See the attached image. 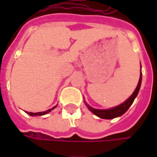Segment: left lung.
Returning <instances> with one entry per match:
<instances>
[{"instance_id":"left-lung-1","label":"left lung","mask_w":157,"mask_h":157,"mask_svg":"<svg viewBox=\"0 0 157 157\" xmlns=\"http://www.w3.org/2000/svg\"><path fill=\"white\" fill-rule=\"evenodd\" d=\"M141 83H142V71H141V74H140V79H139L138 85L136 86L135 92L124 103H122L121 105H119L118 106H115L113 108L106 109V110H100V109L93 108V107L89 106L88 105H86L88 106V108L90 109V111L94 113L95 115L99 116L100 118H102V119H113V118L119 117V116L122 115L123 113H125L126 112L128 111V109L129 108L130 105L133 104L134 100H135L137 94L139 93V90H140V87H141Z\"/></svg>"}]
</instances>
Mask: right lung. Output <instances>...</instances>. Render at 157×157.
I'll list each match as a JSON object with an SVG mask.
<instances>
[{
	"mask_svg": "<svg viewBox=\"0 0 157 157\" xmlns=\"http://www.w3.org/2000/svg\"><path fill=\"white\" fill-rule=\"evenodd\" d=\"M55 107H57V105L56 106H54V107H52V109H49V110H47V111L45 112H39V113H29V112H26L28 114H29L30 116H38V115H44V114H46V113H50V112L52 111V110H53Z\"/></svg>",
	"mask_w": 157,
	"mask_h": 157,
	"instance_id": "right-lung-1",
	"label": "right lung"
}]
</instances>
